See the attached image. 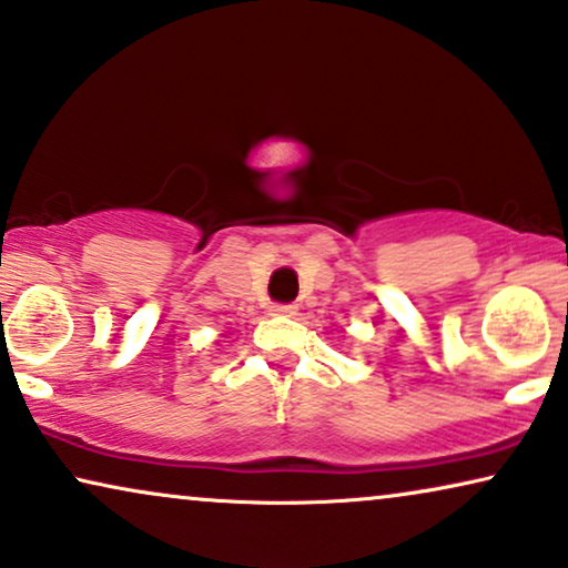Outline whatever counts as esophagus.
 Returning a JSON list of instances; mask_svg holds the SVG:
<instances>
[{
  "label": "esophagus",
  "mask_w": 568,
  "mask_h": 568,
  "mask_svg": "<svg viewBox=\"0 0 568 568\" xmlns=\"http://www.w3.org/2000/svg\"><path fill=\"white\" fill-rule=\"evenodd\" d=\"M271 313H274V315H286V317H292V315H297V305H292V302H278V305L271 307Z\"/></svg>",
  "instance_id": "34e87169"
}]
</instances>
